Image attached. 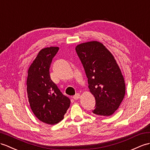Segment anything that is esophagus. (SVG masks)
<instances>
[{
  "mask_svg": "<svg viewBox=\"0 0 150 150\" xmlns=\"http://www.w3.org/2000/svg\"><path fill=\"white\" fill-rule=\"evenodd\" d=\"M79 97H80V94H79V93H76V94L75 95V96H73V98H74V100H78V99H79Z\"/></svg>",
  "mask_w": 150,
  "mask_h": 150,
  "instance_id": "esophagus-1",
  "label": "esophagus"
}]
</instances>
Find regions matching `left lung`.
I'll return each instance as SVG.
<instances>
[{"label": "left lung", "instance_id": "obj_1", "mask_svg": "<svg viewBox=\"0 0 150 150\" xmlns=\"http://www.w3.org/2000/svg\"><path fill=\"white\" fill-rule=\"evenodd\" d=\"M76 51L85 71L90 92L96 98L95 115L109 116L125 97V84L111 53L98 41L81 43Z\"/></svg>", "mask_w": 150, "mask_h": 150}]
</instances>
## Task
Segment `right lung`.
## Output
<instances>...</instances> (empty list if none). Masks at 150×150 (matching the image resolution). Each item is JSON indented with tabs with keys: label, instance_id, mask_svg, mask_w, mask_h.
I'll return each instance as SVG.
<instances>
[{
	"label": "right lung",
	"instance_id": "add662e5",
	"mask_svg": "<svg viewBox=\"0 0 150 150\" xmlns=\"http://www.w3.org/2000/svg\"><path fill=\"white\" fill-rule=\"evenodd\" d=\"M58 47L42 49L28 70L27 91L32 111L40 121L54 125L64 119L71 100L51 79L50 67Z\"/></svg>",
	"mask_w": 150,
	"mask_h": 150
}]
</instances>
